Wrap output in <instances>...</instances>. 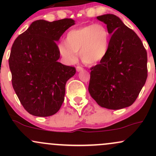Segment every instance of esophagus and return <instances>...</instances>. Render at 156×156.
<instances>
[{
    "label": "esophagus",
    "mask_w": 156,
    "mask_h": 156,
    "mask_svg": "<svg viewBox=\"0 0 156 156\" xmlns=\"http://www.w3.org/2000/svg\"><path fill=\"white\" fill-rule=\"evenodd\" d=\"M83 67H80V66H77L76 67V70L78 71V72H80V71H81V70H83Z\"/></svg>",
    "instance_id": "34e87169"
}]
</instances>
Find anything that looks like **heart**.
<instances>
[{
    "label": "heart",
    "mask_w": 156,
    "mask_h": 156,
    "mask_svg": "<svg viewBox=\"0 0 156 156\" xmlns=\"http://www.w3.org/2000/svg\"><path fill=\"white\" fill-rule=\"evenodd\" d=\"M110 33L103 24H92L68 32L66 42H60L58 52L65 63L73 64L80 51L82 62L96 64L105 58L110 43Z\"/></svg>",
    "instance_id": "obj_1"
}]
</instances>
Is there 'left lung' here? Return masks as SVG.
<instances>
[{
    "instance_id": "8db88e82",
    "label": "left lung",
    "mask_w": 156,
    "mask_h": 156,
    "mask_svg": "<svg viewBox=\"0 0 156 156\" xmlns=\"http://www.w3.org/2000/svg\"><path fill=\"white\" fill-rule=\"evenodd\" d=\"M97 19L112 35L108 53L90 68L89 92L98 105L121 109L136 100L147 78V55L140 38L119 17L104 15Z\"/></svg>"
}]
</instances>
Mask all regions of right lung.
Listing matches in <instances>:
<instances>
[{"instance_id": "obj_1", "label": "right lung", "mask_w": 156, "mask_h": 156, "mask_svg": "<svg viewBox=\"0 0 156 156\" xmlns=\"http://www.w3.org/2000/svg\"><path fill=\"white\" fill-rule=\"evenodd\" d=\"M74 24L69 18L36 20L12 44L9 58L12 87L23 108L32 115H53L63 103L66 83L76 69L58 62L56 42Z\"/></svg>"}]
</instances>
